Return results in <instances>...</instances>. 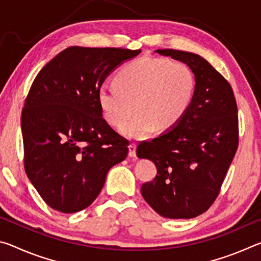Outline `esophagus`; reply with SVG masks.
I'll list each match as a JSON object with an SVG mask.
<instances>
[{
	"label": "esophagus",
	"mask_w": 261,
	"mask_h": 261,
	"mask_svg": "<svg viewBox=\"0 0 261 261\" xmlns=\"http://www.w3.org/2000/svg\"><path fill=\"white\" fill-rule=\"evenodd\" d=\"M136 149H137V145L136 144H131L129 146V156L131 158H136Z\"/></svg>",
	"instance_id": "esophagus-1"
}]
</instances>
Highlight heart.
<instances>
[{"label":"heart","instance_id":"1","mask_svg":"<svg viewBox=\"0 0 261 261\" xmlns=\"http://www.w3.org/2000/svg\"><path fill=\"white\" fill-rule=\"evenodd\" d=\"M114 85L98 90V103L106 122L122 132L143 139L154 131L173 129L188 113L194 99L197 79L187 63L167 57H141L117 70Z\"/></svg>","mask_w":261,"mask_h":261}]
</instances>
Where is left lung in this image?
<instances>
[{"label":"left lung","mask_w":261,"mask_h":261,"mask_svg":"<svg viewBox=\"0 0 261 261\" xmlns=\"http://www.w3.org/2000/svg\"><path fill=\"white\" fill-rule=\"evenodd\" d=\"M156 53L187 63L197 88L177 125L137 147L138 158L156 166L141 194L163 218L192 219L213 205L238 147V114L230 84L201 56L183 50Z\"/></svg>","instance_id":"1"}]
</instances>
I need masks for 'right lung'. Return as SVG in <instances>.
Listing matches in <instances>:
<instances>
[{
	"mask_svg": "<svg viewBox=\"0 0 261 261\" xmlns=\"http://www.w3.org/2000/svg\"><path fill=\"white\" fill-rule=\"evenodd\" d=\"M140 49L69 47L43 67L21 112L26 175L43 201L76 213L95 200L129 140L102 117L98 90L106 77Z\"/></svg>",
	"mask_w": 261,
	"mask_h": 261,
	"instance_id": "1",
	"label": "right lung"
}]
</instances>
